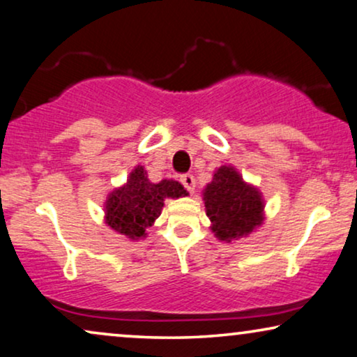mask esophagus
I'll return each instance as SVG.
<instances>
[{
  "instance_id": "esophagus-1",
  "label": "esophagus",
  "mask_w": 357,
  "mask_h": 357,
  "mask_svg": "<svg viewBox=\"0 0 357 357\" xmlns=\"http://www.w3.org/2000/svg\"><path fill=\"white\" fill-rule=\"evenodd\" d=\"M181 183L189 192H192L194 188H196V179H194L192 174H183L181 176Z\"/></svg>"
}]
</instances>
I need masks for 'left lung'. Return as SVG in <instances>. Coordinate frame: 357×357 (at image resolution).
<instances>
[{"label": "left lung", "mask_w": 357, "mask_h": 357, "mask_svg": "<svg viewBox=\"0 0 357 357\" xmlns=\"http://www.w3.org/2000/svg\"><path fill=\"white\" fill-rule=\"evenodd\" d=\"M207 217L218 240L231 241L251 234L263 222V199L231 168L222 166L204 191Z\"/></svg>", "instance_id": "1"}]
</instances>
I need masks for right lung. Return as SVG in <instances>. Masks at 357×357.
I'll use <instances>...</instances> for the list:
<instances>
[{
    "label": "right lung",
    "mask_w": 357,
    "mask_h": 357,
    "mask_svg": "<svg viewBox=\"0 0 357 357\" xmlns=\"http://www.w3.org/2000/svg\"><path fill=\"white\" fill-rule=\"evenodd\" d=\"M188 196L183 184L173 179L150 183L144 166L132 171L126 186L109 194L106 201V223L117 234L132 240L145 236V230L160 217L166 197Z\"/></svg>",
    "instance_id": "obj_1"
}]
</instances>
